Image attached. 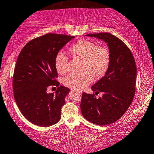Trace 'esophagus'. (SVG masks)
<instances>
[{
    "label": "esophagus",
    "instance_id": "34e87169",
    "mask_svg": "<svg viewBox=\"0 0 154 154\" xmlns=\"http://www.w3.org/2000/svg\"><path fill=\"white\" fill-rule=\"evenodd\" d=\"M71 91H77V92H78L79 94H81V93H82L80 91H75V90H73V89H71Z\"/></svg>",
    "mask_w": 154,
    "mask_h": 154
}]
</instances>
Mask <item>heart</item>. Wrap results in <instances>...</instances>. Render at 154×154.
<instances>
[{"mask_svg": "<svg viewBox=\"0 0 154 154\" xmlns=\"http://www.w3.org/2000/svg\"><path fill=\"white\" fill-rule=\"evenodd\" d=\"M72 57L82 59L80 73H71L64 79L67 87L80 90L92 82L94 75L103 77L108 71L111 64V52L106 46L97 45L93 40L81 39L77 40L69 49ZM68 57L60 52L54 58V66L59 73L67 71Z\"/></svg>", "mask_w": 154, "mask_h": 154, "instance_id": "1", "label": "heart"}]
</instances>
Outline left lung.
<instances>
[{
	"mask_svg": "<svg viewBox=\"0 0 154 154\" xmlns=\"http://www.w3.org/2000/svg\"><path fill=\"white\" fill-rule=\"evenodd\" d=\"M106 42L111 52V64L105 75L94 84L93 91L104 93L97 99L94 94L83 92L80 103L84 117L100 126L119 119L133 101L136 91L137 66L131 50L117 37L108 32L88 34Z\"/></svg>",
	"mask_w": 154,
	"mask_h": 154,
	"instance_id": "left-lung-1",
	"label": "left lung"
}]
</instances>
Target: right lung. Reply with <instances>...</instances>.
Returning <instances> with one entry per match:
<instances>
[{
	"mask_svg": "<svg viewBox=\"0 0 154 154\" xmlns=\"http://www.w3.org/2000/svg\"><path fill=\"white\" fill-rule=\"evenodd\" d=\"M74 38L48 33L28 42L19 54L13 77V94L20 112L35 125L47 127L61 118L69 89L59 86L54 58ZM49 86L58 87L55 94L46 93Z\"/></svg>",
	"mask_w": 154,
	"mask_h": 154,
	"instance_id": "1",
	"label": "right lung"
}]
</instances>
